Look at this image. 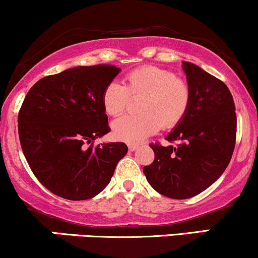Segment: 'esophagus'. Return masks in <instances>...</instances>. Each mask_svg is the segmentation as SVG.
<instances>
[{
  "mask_svg": "<svg viewBox=\"0 0 258 258\" xmlns=\"http://www.w3.org/2000/svg\"><path fill=\"white\" fill-rule=\"evenodd\" d=\"M128 148H129V151H132V152H133V151H135V150H138V148H139V145H129V146H128Z\"/></svg>",
  "mask_w": 258,
  "mask_h": 258,
  "instance_id": "1",
  "label": "esophagus"
}]
</instances>
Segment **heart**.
Instances as JSON below:
<instances>
[{"instance_id": "b5f03b06", "label": "heart", "mask_w": 258, "mask_h": 258, "mask_svg": "<svg viewBox=\"0 0 258 258\" xmlns=\"http://www.w3.org/2000/svg\"><path fill=\"white\" fill-rule=\"evenodd\" d=\"M132 98H142L138 116H123L112 123L118 140L139 144L156 134L160 126L174 128L184 119L192 104V88L170 70L142 66L125 77V86L111 82L102 92V106L108 116H119Z\"/></svg>"}]
</instances>
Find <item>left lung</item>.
<instances>
[{"mask_svg":"<svg viewBox=\"0 0 258 258\" xmlns=\"http://www.w3.org/2000/svg\"><path fill=\"white\" fill-rule=\"evenodd\" d=\"M182 69L192 104L165 138L176 145L151 144L154 160L144 168L151 186L172 199L192 198L210 187L231 162L237 136L235 106L226 84L192 62H182Z\"/></svg>","mask_w":258,"mask_h":258,"instance_id":"obj_1","label":"left lung"}]
</instances>
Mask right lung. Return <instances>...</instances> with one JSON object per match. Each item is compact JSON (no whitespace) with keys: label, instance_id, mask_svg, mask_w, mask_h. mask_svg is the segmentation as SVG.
Listing matches in <instances>:
<instances>
[{"label":"right lung","instance_id":"1","mask_svg":"<svg viewBox=\"0 0 258 258\" xmlns=\"http://www.w3.org/2000/svg\"><path fill=\"white\" fill-rule=\"evenodd\" d=\"M119 71L113 65L77 66L42 78L26 94L18 116L21 150L37 180L54 195L93 198L128 152L124 142L93 146L111 130L101 98Z\"/></svg>","mask_w":258,"mask_h":258}]
</instances>
